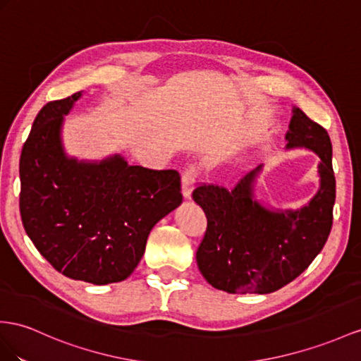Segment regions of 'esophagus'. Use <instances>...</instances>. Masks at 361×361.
I'll return each instance as SVG.
<instances>
[{
	"label": "esophagus",
	"mask_w": 361,
	"mask_h": 361,
	"mask_svg": "<svg viewBox=\"0 0 361 361\" xmlns=\"http://www.w3.org/2000/svg\"><path fill=\"white\" fill-rule=\"evenodd\" d=\"M197 173L195 169L189 168L183 172L181 177V190H183V197L184 200H190L192 197V190H193V184H195Z\"/></svg>",
	"instance_id": "1"
}]
</instances>
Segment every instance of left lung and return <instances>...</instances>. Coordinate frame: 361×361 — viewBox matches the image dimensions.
I'll return each mask as SVG.
<instances>
[{
  "instance_id": "left-lung-1",
  "label": "left lung",
  "mask_w": 361,
  "mask_h": 361,
  "mask_svg": "<svg viewBox=\"0 0 361 361\" xmlns=\"http://www.w3.org/2000/svg\"><path fill=\"white\" fill-rule=\"evenodd\" d=\"M285 140V149H308L320 159L319 190L300 209H276L256 198L262 164L232 190L204 184L192 193L207 218L197 264L204 279L218 290L241 294L277 291L307 270L326 243L336 202L329 135L293 106Z\"/></svg>"
}]
</instances>
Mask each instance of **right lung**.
I'll list each match as a JSON object with an SVG mask.
<instances>
[{"mask_svg": "<svg viewBox=\"0 0 361 361\" xmlns=\"http://www.w3.org/2000/svg\"><path fill=\"white\" fill-rule=\"evenodd\" d=\"M82 91L36 116L20 160V210L38 252L70 279L125 281L152 227L183 202L177 171L131 166L120 154L78 160L62 142L63 116Z\"/></svg>", "mask_w": 361, "mask_h": 361, "instance_id": "1", "label": "right lung"}]
</instances>
